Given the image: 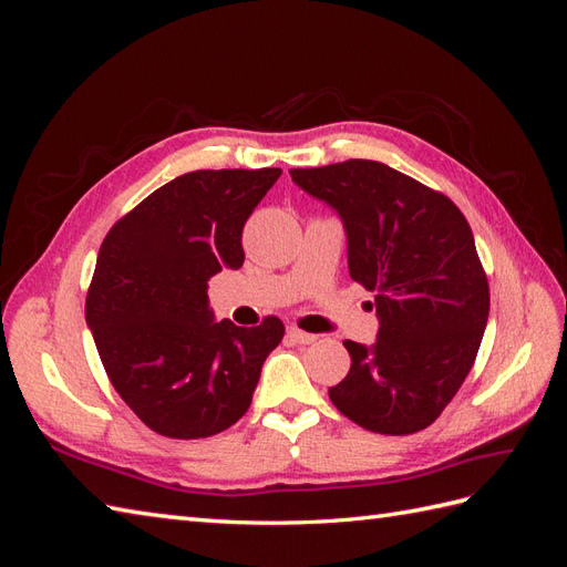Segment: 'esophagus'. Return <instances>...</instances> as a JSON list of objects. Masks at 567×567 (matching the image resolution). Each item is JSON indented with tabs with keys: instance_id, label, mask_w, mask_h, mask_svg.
I'll return each instance as SVG.
<instances>
[{
	"instance_id": "1",
	"label": "esophagus",
	"mask_w": 567,
	"mask_h": 567,
	"mask_svg": "<svg viewBox=\"0 0 567 567\" xmlns=\"http://www.w3.org/2000/svg\"><path fill=\"white\" fill-rule=\"evenodd\" d=\"M288 336H290V340L300 342V346H310V342H315L319 338L315 333H307V331L298 329V326H288Z\"/></svg>"
}]
</instances>
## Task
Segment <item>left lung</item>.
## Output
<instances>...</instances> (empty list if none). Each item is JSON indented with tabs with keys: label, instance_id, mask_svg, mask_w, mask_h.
Segmentation results:
<instances>
[{
	"label": "left lung",
	"instance_id": "1",
	"mask_svg": "<svg viewBox=\"0 0 567 567\" xmlns=\"http://www.w3.org/2000/svg\"><path fill=\"white\" fill-rule=\"evenodd\" d=\"M348 234L350 277L375 293L379 338L346 340L352 364L329 398L357 425L411 435L452 402L475 362L489 286L473 231L440 192L375 161L290 169Z\"/></svg>",
	"mask_w": 567,
	"mask_h": 567
}]
</instances>
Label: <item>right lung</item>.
Instances as JSON below:
<instances>
[{
    "mask_svg": "<svg viewBox=\"0 0 567 567\" xmlns=\"http://www.w3.org/2000/svg\"><path fill=\"white\" fill-rule=\"evenodd\" d=\"M279 167L196 169L146 196L101 244L84 319L113 388L151 431L198 440L250 402L284 323L215 321L208 281L244 265L241 234Z\"/></svg>",
    "mask_w": 567,
    "mask_h": 567,
    "instance_id": "obj_1",
    "label": "right lung"
}]
</instances>
